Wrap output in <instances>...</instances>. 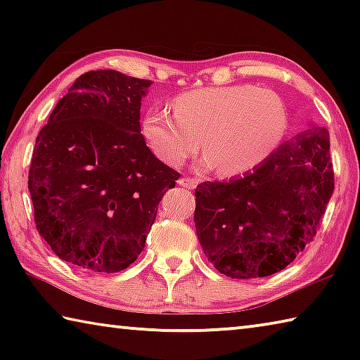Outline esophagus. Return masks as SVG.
<instances>
[{
    "label": "esophagus",
    "instance_id": "obj_1",
    "mask_svg": "<svg viewBox=\"0 0 360 360\" xmlns=\"http://www.w3.org/2000/svg\"><path fill=\"white\" fill-rule=\"evenodd\" d=\"M178 184L181 186V187H186V188H195L197 187V184H198V181L197 179H193V178H181L179 181H178Z\"/></svg>",
    "mask_w": 360,
    "mask_h": 360
}]
</instances>
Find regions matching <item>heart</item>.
I'll list each match as a JSON object with an SVG mask.
<instances>
[{
	"mask_svg": "<svg viewBox=\"0 0 360 360\" xmlns=\"http://www.w3.org/2000/svg\"><path fill=\"white\" fill-rule=\"evenodd\" d=\"M167 108L144 114L141 131L152 152L179 167L203 143L205 165L235 178L259 168L278 148L288 114L276 94L249 84L188 90Z\"/></svg>",
	"mask_w": 360,
	"mask_h": 360,
	"instance_id": "1",
	"label": "heart"
}]
</instances>
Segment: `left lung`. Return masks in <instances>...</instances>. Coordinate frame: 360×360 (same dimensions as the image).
<instances>
[{"mask_svg": "<svg viewBox=\"0 0 360 360\" xmlns=\"http://www.w3.org/2000/svg\"><path fill=\"white\" fill-rule=\"evenodd\" d=\"M328 150L327 129L308 124L252 173L198 184L195 229L219 273L275 275L313 241L335 187Z\"/></svg>", "mask_w": 360, "mask_h": 360, "instance_id": "1", "label": "left lung"}]
</instances>
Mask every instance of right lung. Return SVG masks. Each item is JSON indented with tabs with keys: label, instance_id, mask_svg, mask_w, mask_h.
I'll use <instances>...</instances> for the list:
<instances>
[{
	"label": "right lung",
	"instance_id": "1",
	"mask_svg": "<svg viewBox=\"0 0 360 360\" xmlns=\"http://www.w3.org/2000/svg\"><path fill=\"white\" fill-rule=\"evenodd\" d=\"M150 84L114 70L84 72L36 138L28 173L36 229L81 270L130 266L181 176L141 135L139 109Z\"/></svg>",
	"mask_w": 360,
	"mask_h": 360
}]
</instances>
